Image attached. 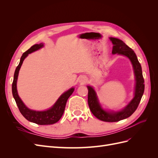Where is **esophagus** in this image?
<instances>
[{"mask_svg":"<svg viewBox=\"0 0 158 158\" xmlns=\"http://www.w3.org/2000/svg\"><path fill=\"white\" fill-rule=\"evenodd\" d=\"M86 81H87L86 78L82 77V76L79 78V82L81 84H84L85 82H86Z\"/></svg>","mask_w":158,"mask_h":158,"instance_id":"esophagus-1","label":"esophagus"}]
</instances>
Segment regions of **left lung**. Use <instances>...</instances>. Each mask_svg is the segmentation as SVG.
I'll list each match as a JSON object with an SVG mask.
<instances>
[{"instance_id":"obj_1","label":"left lung","mask_w":158,"mask_h":158,"mask_svg":"<svg viewBox=\"0 0 158 158\" xmlns=\"http://www.w3.org/2000/svg\"><path fill=\"white\" fill-rule=\"evenodd\" d=\"M109 40L113 45L112 54L125 56L131 62L136 82L134 97L123 109L117 111H109L102 107L94 88L91 85H87L88 102L91 111L99 120L106 122H117L129 117L136 111L144 92V80L141 65L134 51L121 40L115 37H109Z\"/></svg>"}]
</instances>
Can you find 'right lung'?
Instances as JSON below:
<instances>
[{"mask_svg": "<svg viewBox=\"0 0 158 158\" xmlns=\"http://www.w3.org/2000/svg\"><path fill=\"white\" fill-rule=\"evenodd\" d=\"M44 47V43H41L40 44H35L31 47V48L23 52L20 60V63L16 67L15 73L14 74V80L12 85V92L13 97L15 99L17 106L20 110L22 115L24 117L27 121L31 123H34L37 125H52V124L58 122L63 116L64 111L66 103L69 98L73 93L74 88L73 87L66 91L62 94L56 100L53 106L49 109L45 110V111H36L28 108L22 102L20 98L17 90V80L18 77L19 71L21 68L23 61L28 56V55L31 52L40 49Z\"/></svg>", "mask_w": 158, "mask_h": 158, "instance_id": "obj_1", "label": "right lung"}]
</instances>
